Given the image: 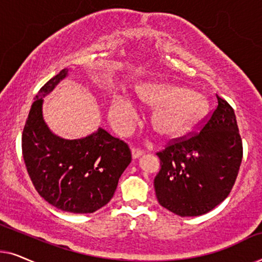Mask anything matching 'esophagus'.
Returning a JSON list of instances; mask_svg holds the SVG:
<instances>
[{"label": "esophagus", "instance_id": "obj_1", "mask_svg": "<svg viewBox=\"0 0 262 262\" xmlns=\"http://www.w3.org/2000/svg\"><path fill=\"white\" fill-rule=\"evenodd\" d=\"M143 154H144V151H143L142 149H138V148H132V157L134 159H138V157H141Z\"/></svg>", "mask_w": 262, "mask_h": 262}]
</instances>
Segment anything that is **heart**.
<instances>
[{"instance_id": "heart-1", "label": "heart", "mask_w": 262, "mask_h": 262, "mask_svg": "<svg viewBox=\"0 0 262 262\" xmlns=\"http://www.w3.org/2000/svg\"><path fill=\"white\" fill-rule=\"evenodd\" d=\"M139 100L156 108L152 127L162 137H178L202 119L207 101L202 94L169 83H150L137 89ZM110 119L120 134H130L138 121V113L126 95H116L111 102Z\"/></svg>"}]
</instances>
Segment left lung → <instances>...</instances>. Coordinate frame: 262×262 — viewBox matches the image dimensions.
Instances as JSON below:
<instances>
[{
	"mask_svg": "<svg viewBox=\"0 0 262 262\" xmlns=\"http://www.w3.org/2000/svg\"><path fill=\"white\" fill-rule=\"evenodd\" d=\"M217 96V106L200 132L168 144L155 177L160 205L181 217L207 213L223 202L237 178L242 139L232 107Z\"/></svg>",
	"mask_w": 262,
	"mask_h": 262,
	"instance_id": "obj_1",
	"label": "left lung"
}]
</instances>
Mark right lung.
I'll list each match as a JSON object with an SVG mask.
<instances>
[{"instance_id":"add662e5","label":"right lung","mask_w":262,"mask_h":262,"mask_svg":"<svg viewBox=\"0 0 262 262\" xmlns=\"http://www.w3.org/2000/svg\"><path fill=\"white\" fill-rule=\"evenodd\" d=\"M68 75L63 69L35 96L23 132V155L37 192L57 209L93 213L112 199L131 162L128 145L103 128L81 139L53 135L42 118V101Z\"/></svg>"}]
</instances>
